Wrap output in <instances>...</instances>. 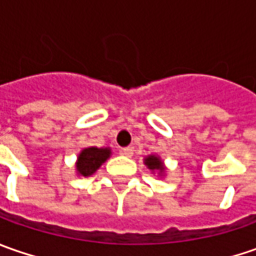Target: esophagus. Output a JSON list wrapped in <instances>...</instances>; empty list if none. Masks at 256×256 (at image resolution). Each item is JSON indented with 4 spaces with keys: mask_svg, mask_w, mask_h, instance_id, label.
<instances>
[{
    "mask_svg": "<svg viewBox=\"0 0 256 256\" xmlns=\"http://www.w3.org/2000/svg\"><path fill=\"white\" fill-rule=\"evenodd\" d=\"M121 154H122V155H125V156H132L134 148L132 146H125V148H122V150H121Z\"/></svg>",
    "mask_w": 256,
    "mask_h": 256,
    "instance_id": "obj_1",
    "label": "esophagus"
}]
</instances>
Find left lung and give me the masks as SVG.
<instances>
[{"instance_id":"1","label":"left lung","mask_w":256,"mask_h":256,"mask_svg":"<svg viewBox=\"0 0 256 256\" xmlns=\"http://www.w3.org/2000/svg\"><path fill=\"white\" fill-rule=\"evenodd\" d=\"M144 162L151 171H160V174H162L165 171V166H164L162 161H161V158L158 155H148Z\"/></svg>"}]
</instances>
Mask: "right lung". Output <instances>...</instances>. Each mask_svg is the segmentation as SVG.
Returning a JSON list of instances; mask_svg holds the SVG:
<instances>
[{"instance_id":"right-lung-1","label":"right lung","mask_w":256,"mask_h":256,"mask_svg":"<svg viewBox=\"0 0 256 256\" xmlns=\"http://www.w3.org/2000/svg\"><path fill=\"white\" fill-rule=\"evenodd\" d=\"M111 155L110 148H96L90 146L81 151L76 160V172L80 175L90 176L96 171Z\"/></svg>"}]
</instances>
